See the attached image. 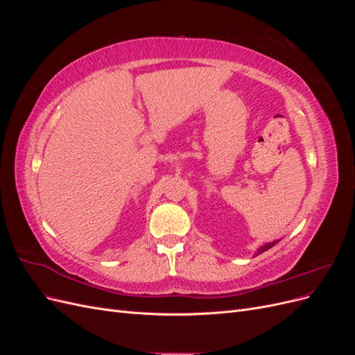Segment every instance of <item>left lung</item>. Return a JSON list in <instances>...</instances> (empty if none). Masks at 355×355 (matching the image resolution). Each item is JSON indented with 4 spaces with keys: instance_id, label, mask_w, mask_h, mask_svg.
I'll return each instance as SVG.
<instances>
[{
    "instance_id": "left-lung-1",
    "label": "left lung",
    "mask_w": 355,
    "mask_h": 355,
    "mask_svg": "<svg viewBox=\"0 0 355 355\" xmlns=\"http://www.w3.org/2000/svg\"><path fill=\"white\" fill-rule=\"evenodd\" d=\"M278 241L280 240H274L272 243H268V244H265V245H262V247H259V249H257V253L256 254H261V253H263V252H266L268 249H271L272 245H275Z\"/></svg>"
}]
</instances>
